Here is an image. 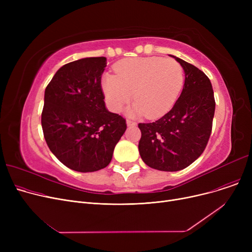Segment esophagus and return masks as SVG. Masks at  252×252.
<instances>
[{"instance_id": "34e87169", "label": "esophagus", "mask_w": 252, "mask_h": 252, "mask_svg": "<svg viewBox=\"0 0 252 252\" xmlns=\"http://www.w3.org/2000/svg\"><path fill=\"white\" fill-rule=\"evenodd\" d=\"M126 125H127L128 126H136V123L133 122V121H129V119H127V121H126Z\"/></svg>"}]
</instances>
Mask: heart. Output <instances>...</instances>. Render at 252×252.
I'll list each match as a JSON object with an SVG mask.
<instances>
[{
  "instance_id": "b5f03b06",
  "label": "heart",
  "mask_w": 252,
  "mask_h": 252,
  "mask_svg": "<svg viewBox=\"0 0 252 252\" xmlns=\"http://www.w3.org/2000/svg\"><path fill=\"white\" fill-rule=\"evenodd\" d=\"M115 74H105L102 88L109 108L118 112L133 98L131 114L163 116L176 103L184 84L183 67L174 59L127 58L115 65Z\"/></svg>"
}]
</instances>
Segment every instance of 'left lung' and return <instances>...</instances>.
<instances>
[{
    "instance_id": "left-lung-1",
    "label": "left lung",
    "mask_w": 252,
    "mask_h": 252,
    "mask_svg": "<svg viewBox=\"0 0 252 252\" xmlns=\"http://www.w3.org/2000/svg\"><path fill=\"white\" fill-rule=\"evenodd\" d=\"M174 57L185 71L183 91L174 107L154 123L139 124V152L148 166L178 171L193 163L208 143L216 109L214 90L206 74Z\"/></svg>"
}]
</instances>
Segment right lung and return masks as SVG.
Wrapping results in <instances>:
<instances>
[{
  "mask_svg": "<svg viewBox=\"0 0 252 252\" xmlns=\"http://www.w3.org/2000/svg\"><path fill=\"white\" fill-rule=\"evenodd\" d=\"M106 64L105 57L65 64L45 90L42 127L48 147L81 173L107 166L126 129V119L105 107L101 76Z\"/></svg>",
  "mask_w": 252,
  "mask_h": 252,
  "instance_id": "1",
  "label": "right lung"
}]
</instances>
